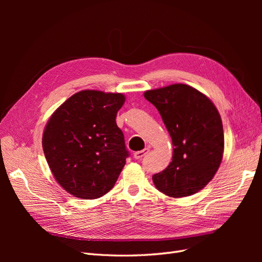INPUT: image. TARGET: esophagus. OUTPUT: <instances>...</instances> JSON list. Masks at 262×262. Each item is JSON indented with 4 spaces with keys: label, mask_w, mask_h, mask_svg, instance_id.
Listing matches in <instances>:
<instances>
[{
    "label": "esophagus",
    "mask_w": 262,
    "mask_h": 262,
    "mask_svg": "<svg viewBox=\"0 0 262 262\" xmlns=\"http://www.w3.org/2000/svg\"><path fill=\"white\" fill-rule=\"evenodd\" d=\"M148 152H149V148H144L142 150H139V152L134 153L133 156H134V158H136V160H141V158L144 157Z\"/></svg>",
    "instance_id": "esophagus-1"
}]
</instances>
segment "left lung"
Listing matches in <instances>:
<instances>
[{
    "instance_id": "1",
    "label": "left lung",
    "mask_w": 262,
    "mask_h": 262,
    "mask_svg": "<svg viewBox=\"0 0 262 262\" xmlns=\"http://www.w3.org/2000/svg\"><path fill=\"white\" fill-rule=\"evenodd\" d=\"M144 97L156 107L172 141V161L153 175L155 187L172 198L200 191L217 171L224 150L221 116L213 102L193 87L172 84Z\"/></svg>"
}]
</instances>
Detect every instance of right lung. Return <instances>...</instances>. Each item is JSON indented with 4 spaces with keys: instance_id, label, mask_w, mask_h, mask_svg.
Listing matches in <instances>:
<instances>
[{
    "instance_id": "obj_1",
    "label": "right lung",
    "mask_w": 262,
    "mask_h": 262,
    "mask_svg": "<svg viewBox=\"0 0 262 262\" xmlns=\"http://www.w3.org/2000/svg\"><path fill=\"white\" fill-rule=\"evenodd\" d=\"M122 94L82 91L55 110L42 148L58 184L81 199H97L115 186L129 152L116 117Z\"/></svg>"
}]
</instances>
